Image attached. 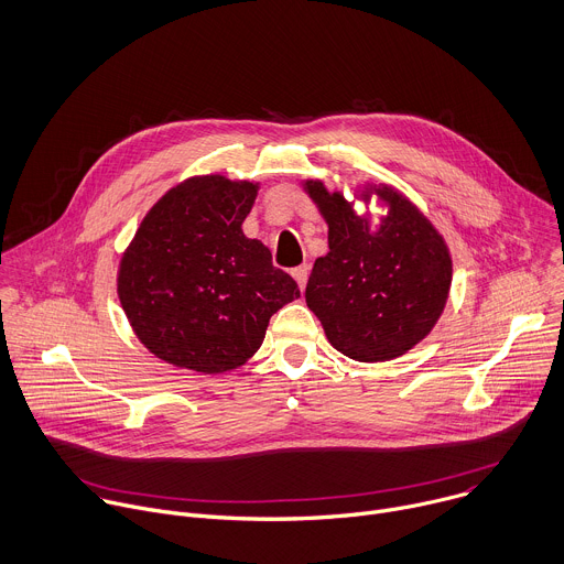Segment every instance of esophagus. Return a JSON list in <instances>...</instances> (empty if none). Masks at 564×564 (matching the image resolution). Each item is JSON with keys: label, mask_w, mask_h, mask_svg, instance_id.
I'll return each instance as SVG.
<instances>
[{"label": "esophagus", "mask_w": 564, "mask_h": 564, "mask_svg": "<svg viewBox=\"0 0 564 564\" xmlns=\"http://www.w3.org/2000/svg\"><path fill=\"white\" fill-rule=\"evenodd\" d=\"M291 275L295 278V282L300 284V289H304V286H306V280H308V267H306V264L295 267V269L291 271Z\"/></svg>", "instance_id": "obj_1"}]
</instances>
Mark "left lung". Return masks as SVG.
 <instances>
[{
	"label": "left lung",
	"mask_w": 564,
	"mask_h": 564,
	"mask_svg": "<svg viewBox=\"0 0 564 564\" xmlns=\"http://www.w3.org/2000/svg\"><path fill=\"white\" fill-rule=\"evenodd\" d=\"M306 191L328 224V253L315 260L304 297L328 343L358 362L406 354L446 304L452 258L444 240L389 186L376 191L389 204L378 231L322 182H306Z\"/></svg>",
	"instance_id": "obj_1"
}]
</instances>
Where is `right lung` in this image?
<instances>
[{"mask_svg":"<svg viewBox=\"0 0 564 564\" xmlns=\"http://www.w3.org/2000/svg\"><path fill=\"white\" fill-rule=\"evenodd\" d=\"M256 195L253 182L191 177L142 219L118 293L160 360L197 373L238 369L260 349L271 315L300 297L271 251L242 234Z\"/></svg>","mask_w":564,"mask_h":564,"instance_id":"right-lung-1","label":"right lung"}]
</instances>
